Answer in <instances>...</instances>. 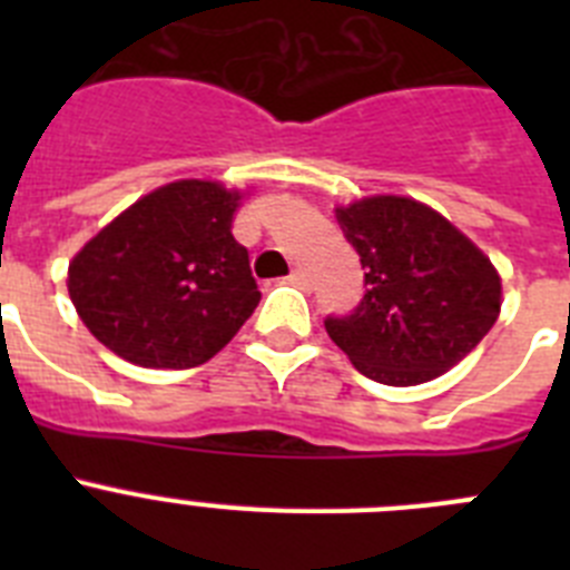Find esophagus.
I'll list each match as a JSON object with an SVG mask.
<instances>
[{
  "instance_id": "34e87169",
  "label": "esophagus",
  "mask_w": 570,
  "mask_h": 570,
  "mask_svg": "<svg viewBox=\"0 0 570 570\" xmlns=\"http://www.w3.org/2000/svg\"><path fill=\"white\" fill-rule=\"evenodd\" d=\"M288 279L294 282V285H299V288H302V285H308V274H305V268H294V271H291Z\"/></svg>"
}]
</instances>
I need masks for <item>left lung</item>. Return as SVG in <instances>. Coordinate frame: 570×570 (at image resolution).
<instances>
[{
  "label": "left lung",
  "instance_id": "1",
  "mask_svg": "<svg viewBox=\"0 0 570 570\" xmlns=\"http://www.w3.org/2000/svg\"><path fill=\"white\" fill-rule=\"evenodd\" d=\"M334 214L360 254L367 291L354 314L325 320V331L356 371L407 387L465 360L502 308L493 262L440 210L411 196H362Z\"/></svg>",
  "mask_w": 570,
  "mask_h": 570
}]
</instances>
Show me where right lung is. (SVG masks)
<instances>
[{
  "mask_svg": "<svg viewBox=\"0 0 570 570\" xmlns=\"http://www.w3.org/2000/svg\"><path fill=\"white\" fill-rule=\"evenodd\" d=\"M248 190L176 179L139 196L82 245L68 294L85 328L139 367L216 356L259 305L234 216Z\"/></svg>",
  "mask_w": 570,
  "mask_h": 570,
  "instance_id": "obj_1",
  "label": "right lung"
}]
</instances>
